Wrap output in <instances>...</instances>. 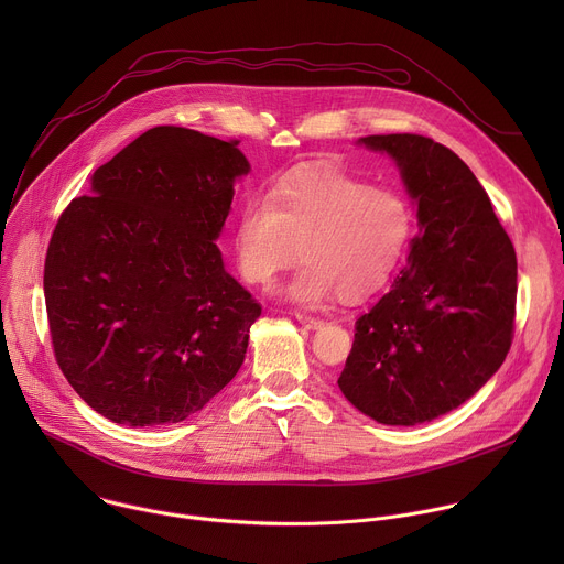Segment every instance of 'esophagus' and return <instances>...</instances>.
Masks as SVG:
<instances>
[{
	"instance_id": "obj_1",
	"label": "esophagus",
	"mask_w": 564,
	"mask_h": 564,
	"mask_svg": "<svg viewBox=\"0 0 564 564\" xmlns=\"http://www.w3.org/2000/svg\"><path fill=\"white\" fill-rule=\"evenodd\" d=\"M294 316H296L299 324H303V326H307V328H318L321 324H324V318H318V316L307 314V312H294Z\"/></svg>"
}]
</instances>
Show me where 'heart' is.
<instances>
[{
  "mask_svg": "<svg viewBox=\"0 0 564 564\" xmlns=\"http://www.w3.org/2000/svg\"><path fill=\"white\" fill-rule=\"evenodd\" d=\"M413 207L392 187L341 172L279 183L270 198L250 196L236 218L234 254L243 279L268 285L301 248L303 265L285 285L305 303L339 292L355 299L379 288L404 254Z\"/></svg>",
  "mask_w": 564,
  "mask_h": 564,
  "instance_id": "b5f03b06",
  "label": "heart"
}]
</instances>
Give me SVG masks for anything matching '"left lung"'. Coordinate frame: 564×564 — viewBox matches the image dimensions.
Masks as SVG:
<instances>
[{
	"instance_id": "8db88e82",
	"label": "left lung",
	"mask_w": 564,
	"mask_h": 564,
	"mask_svg": "<svg viewBox=\"0 0 564 564\" xmlns=\"http://www.w3.org/2000/svg\"><path fill=\"white\" fill-rule=\"evenodd\" d=\"M361 142L397 160L420 234L401 276L357 318L337 383L375 422L415 426L464 404L502 366L516 330L518 261L457 153L417 133Z\"/></svg>"
}]
</instances>
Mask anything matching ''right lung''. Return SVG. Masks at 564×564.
<instances>
[{"mask_svg": "<svg viewBox=\"0 0 564 564\" xmlns=\"http://www.w3.org/2000/svg\"><path fill=\"white\" fill-rule=\"evenodd\" d=\"M238 140L153 127L98 167L62 212L44 261L55 361L116 424H176L238 372L261 303L223 265L216 238Z\"/></svg>", "mask_w": 564, "mask_h": 564, "instance_id": "add662e5", "label": "right lung"}]
</instances>
